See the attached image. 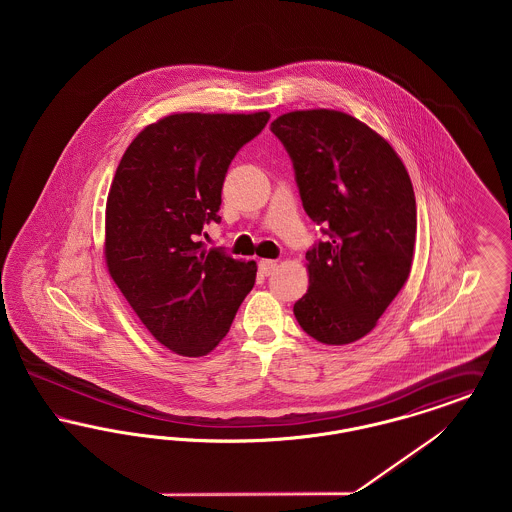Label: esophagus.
Segmentation results:
<instances>
[{
  "label": "esophagus",
  "mask_w": 512,
  "mask_h": 512,
  "mask_svg": "<svg viewBox=\"0 0 512 512\" xmlns=\"http://www.w3.org/2000/svg\"><path fill=\"white\" fill-rule=\"evenodd\" d=\"M274 270H276V261H270V259L259 261V272H261L263 276H270Z\"/></svg>",
  "instance_id": "obj_1"
}]
</instances>
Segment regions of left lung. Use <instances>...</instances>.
Wrapping results in <instances>:
<instances>
[{"instance_id":"left-lung-1","label":"left lung","mask_w":512,"mask_h":512,"mask_svg":"<svg viewBox=\"0 0 512 512\" xmlns=\"http://www.w3.org/2000/svg\"><path fill=\"white\" fill-rule=\"evenodd\" d=\"M270 130L292 159L305 213L326 236L305 255L309 290L293 315L320 343L361 340L411 272L416 201L409 172L382 136L340 111H293Z\"/></svg>"}]
</instances>
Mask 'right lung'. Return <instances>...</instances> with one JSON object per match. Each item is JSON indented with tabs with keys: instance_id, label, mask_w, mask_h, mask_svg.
I'll use <instances>...</instances> for the list:
<instances>
[{
	"instance_id": "1",
	"label": "right lung",
	"mask_w": 512,
	"mask_h": 512,
	"mask_svg": "<svg viewBox=\"0 0 512 512\" xmlns=\"http://www.w3.org/2000/svg\"><path fill=\"white\" fill-rule=\"evenodd\" d=\"M253 115L178 113L146 126L122 155L105 211L111 278L155 340L184 357L213 351L255 286V261L205 249L236 153L267 126Z\"/></svg>"
}]
</instances>
